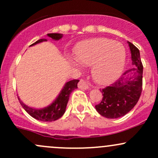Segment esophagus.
<instances>
[{"instance_id":"1","label":"esophagus","mask_w":158,"mask_h":158,"mask_svg":"<svg viewBox=\"0 0 158 158\" xmlns=\"http://www.w3.org/2000/svg\"><path fill=\"white\" fill-rule=\"evenodd\" d=\"M78 87H79V89H89V85H87L86 82H85L84 80H82V79H81V80L79 81V83H78Z\"/></svg>"}]
</instances>
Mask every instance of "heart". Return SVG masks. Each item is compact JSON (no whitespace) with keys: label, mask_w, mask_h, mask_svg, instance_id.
<instances>
[{"label":"heart","mask_w":158,"mask_h":158,"mask_svg":"<svg viewBox=\"0 0 158 158\" xmlns=\"http://www.w3.org/2000/svg\"><path fill=\"white\" fill-rule=\"evenodd\" d=\"M75 60L84 66H92V75L98 83L109 84L122 74L126 52L120 43L106 38L83 41L74 49ZM75 63V62L72 61Z\"/></svg>","instance_id":"1"}]
</instances>
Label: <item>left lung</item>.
Returning a JSON list of instances; mask_svg holds the SVG:
<instances>
[{"label": "left lung", "mask_w": 158, "mask_h": 158, "mask_svg": "<svg viewBox=\"0 0 158 158\" xmlns=\"http://www.w3.org/2000/svg\"><path fill=\"white\" fill-rule=\"evenodd\" d=\"M131 54V69L124 73L123 76L102 90L103 98L95 109L103 117L118 118L128 113L137 104L142 92L143 65L140 51L128 42Z\"/></svg>", "instance_id": "1"}]
</instances>
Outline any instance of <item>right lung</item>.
Masks as SVG:
<instances>
[{
    "mask_svg": "<svg viewBox=\"0 0 158 158\" xmlns=\"http://www.w3.org/2000/svg\"><path fill=\"white\" fill-rule=\"evenodd\" d=\"M47 36L49 37L52 38L54 40H59L63 37V34H61V33H48ZM45 41H47V40L40 39L33 43V44H31L30 47L40 44V43L45 42ZM79 82V80H78V79H73V80L66 82L64 86H63V89L61 90V92H60L59 95L57 96V98L49 106L44 108V109H37L26 106L18 97L19 102H20V105L24 109L25 111L30 116L34 118L35 119L42 121V122L56 121L60 118H61L65 113V111H66V106H67L68 101H69V95L74 89L78 88L77 84Z\"/></svg>",
    "mask_w": 158,
    "mask_h": 158,
    "instance_id": "obj_1",
    "label": "right lung"
}]
</instances>
